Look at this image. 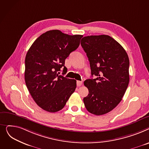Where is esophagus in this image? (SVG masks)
<instances>
[{"instance_id":"34e87169","label":"esophagus","mask_w":149,"mask_h":149,"mask_svg":"<svg viewBox=\"0 0 149 149\" xmlns=\"http://www.w3.org/2000/svg\"><path fill=\"white\" fill-rule=\"evenodd\" d=\"M82 85V82L79 81H77V86H80Z\"/></svg>"}]
</instances>
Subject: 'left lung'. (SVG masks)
<instances>
[{"label": "left lung", "instance_id": "obj_1", "mask_svg": "<svg viewBox=\"0 0 149 149\" xmlns=\"http://www.w3.org/2000/svg\"><path fill=\"white\" fill-rule=\"evenodd\" d=\"M91 67V76L84 85L89 94L84 98L88 112L105 114L122 100L129 82V59L126 50L109 36L84 37L81 41Z\"/></svg>", "mask_w": 149, "mask_h": 149}]
</instances>
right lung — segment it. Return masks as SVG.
I'll list each match as a JSON object with an SVG mask.
<instances>
[{"instance_id": "add662e5", "label": "right lung", "mask_w": 149, "mask_h": 149, "mask_svg": "<svg viewBox=\"0 0 149 149\" xmlns=\"http://www.w3.org/2000/svg\"><path fill=\"white\" fill-rule=\"evenodd\" d=\"M81 35L69 36L59 30L42 33L25 58L24 79L32 97L49 112L62 109L76 88V81L59 75L67 72L65 59L80 45Z\"/></svg>"}]
</instances>
